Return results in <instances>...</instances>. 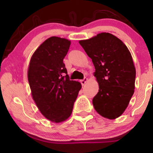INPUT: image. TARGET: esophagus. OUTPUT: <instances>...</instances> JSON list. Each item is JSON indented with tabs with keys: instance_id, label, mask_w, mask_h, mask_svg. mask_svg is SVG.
<instances>
[{
	"instance_id": "1",
	"label": "esophagus",
	"mask_w": 153,
	"mask_h": 153,
	"mask_svg": "<svg viewBox=\"0 0 153 153\" xmlns=\"http://www.w3.org/2000/svg\"><path fill=\"white\" fill-rule=\"evenodd\" d=\"M87 81H88V79L86 78V77H84V78L83 79L80 80V82H81V84L82 85H84L87 82Z\"/></svg>"
}]
</instances>
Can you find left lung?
<instances>
[{"label":"left lung","mask_w":153,"mask_h":153,"mask_svg":"<svg viewBox=\"0 0 153 153\" xmlns=\"http://www.w3.org/2000/svg\"><path fill=\"white\" fill-rule=\"evenodd\" d=\"M79 45L91 58L99 90L93 98L97 112L113 120L122 114L134 92L136 69L127 46L109 33H100Z\"/></svg>","instance_id":"1"}]
</instances>
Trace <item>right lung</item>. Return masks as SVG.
Here are the masks:
<instances>
[{
	"mask_svg": "<svg viewBox=\"0 0 153 153\" xmlns=\"http://www.w3.org/2000/svg\"><path fill=\"white\" fill-rule=\"evenodd\" d=\"M70 45L65 38H48L33 54L28 68L33 99L41 113L55 123L71 115L82 88L79 82L69 79L63 63Z\"/></svg>",
	"mask_w": 153,
	"mask_h": 153,
	"instance_id": "1",
	"label": "right lung"
}]
</instances>
